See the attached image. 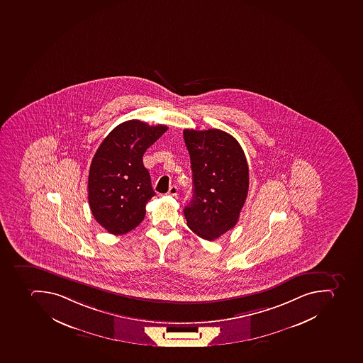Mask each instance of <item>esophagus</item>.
<instances>
[{
  "label": "esophagus",
  "instance_id": "34e87169",
  "mask_svg": "<svg viewBox=\"0 0 363 363\" xmlns=\"http://www.w3.org/2000/svg\"><path fill=\"white\" fill-rule=\"evenodd\" d=\"M169 196H177V188L175 186H172L169 190Z\"/></svg>",
  "mask_w": 363,
  "mask_h": 363
}]
</instances>
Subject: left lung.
<instances>
[{
  "label": "left lung",
  "mask_w": 363,
  "mask_h": 363,
  "mask_svg": "<svg viewBox=\"0 0 363 363\" xmlns=\"http://www.w3.org/2000/svg\"><path fill=\"white\" fill-rule=\"evenodd\" d=\"M191 162L194 196L183 212L201 238L215 240L238 222L250 186L248 164L238 141L224 130H183Z\"/></svg>",
  "instance_id": "8db88e82"
}]
</instances>
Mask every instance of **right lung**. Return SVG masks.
<instances>
[{
  "label": "right lung",
  "instance_id": "obj_1",
  "mask_svg": "<svg viewBox=\"0 0 363 363\" xmlns=\"http://www.w3.org/2000/svg\"><path fill=\"white\" fill-rule=\"evenodd\" d=\"M167 128L138 119L122 123L93 157L87 181L89 205L96 222L111 235L128 233L145 218V205L155 191L143 156Z\"/></svg>",
  "mask_w": 363,
  "mask_h": 363
}]
</instances>
